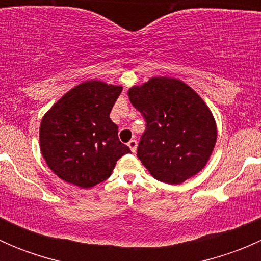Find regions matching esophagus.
I'll return each mask as SVG.
<instances>
[{"mask_svg": "<svg viewBox=\"0 0 261 261\" xmlns=\"http://www.w3.org/2000/svg\"><path fill=\"white\" fill-rule=\"evenodd\" d=\"M127 145H128V147H130V150H131V151H133V152H135V151H136V149H138V141H136V140H134V139H133V140H130V141H128V144H127Z\"/></svg>", "mask_w": 261, "mask_h": 261, "instance_id": "esophagus-1", "label": "esophagus"}]
</instances>
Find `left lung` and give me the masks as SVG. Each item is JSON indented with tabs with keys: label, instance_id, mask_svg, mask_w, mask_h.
<instances>
[{
	"label": "left lung",
	"instance_id": "8db88e82",
	"mask_svg": "<svg viewBox=\"0 0 261 261\" xmlns=\"http://www.w3.org/2000/svg\"><path fill=\"white\" fill-rule=\"evenodd\" d=\"M133 106L146 123L138 158L155 179L183 183L206 165L217 128L203 99L174 78L156 77L128 89Z\"/></svg>",
	"mask_w": 261,
	"mask_h": 261
}]
</instances>
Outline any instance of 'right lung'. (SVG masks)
Returning <instances> with one entry per match:
<instances>
[{
	"label": "right lung",
	"instance_id": "1",
	"mask_svg": "<svg viewBox=\"0 0 261 261\" xmlns=\"http://www.w3.org/2000/svg\"><path fill=\"white\" fill-rule=\"evenodd\" d=\"M122 87L88 81L70 89L46 112L40 149L60 179L89 188L111 175L116 162L131 152L118 140L110 114Z\"/></svg>",
	"mask_w": 261,
	"mask_h": 261
}]
</instances>
